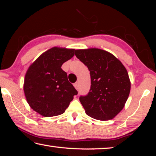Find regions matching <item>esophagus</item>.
<instances>
[{
  "mask_svg": "<svg viewBox=\"0 0 156 156\" xmlns=\"http://www.w3.org/2000/svg\"><path fill=\"white\" fill-rule=\"evenodd\" d=\"M73 86H74V87L76 88V90H78V89H79V84H78V83H74V84H73Z\"/></svg>",
  "mask_w": 156,
  "mask_h": 156,
  "instance_id": "obj_1",
  "label": "esophagus"
}]
</instances>
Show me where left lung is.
<instances>
[{
    "label": "left lung",
    "instance_id": "8db88e82",
    "mask_svg": "<svg viewBox=\"0 0 156 156\" xmlns=\"http://www.w3.org/2000/svg\"><path fill=\"white\" fill-rule=\"evenodd\" d=\"M75 55L90 72V91L80 97L85 113L99 120L114 118L125 107L131 90L125 67L112 54L98 48L76 49Z\"/></svg>",
    "mask_w": 156,
    "mask_h": 156
}]
</instances>
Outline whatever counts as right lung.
<instances>
[{"mask_svg":"<svg viewBox=\"0 0 156 156\" xmlns=\"http://www.w3.org/2000/svg\"><path fill=\"white\" fill-rule=\"evenodd\" d=\"M74 49L54 47L29 67L23 90L27 103L44 117L62 114L78 91L69 82L62 64L74 56Z\"/></svg>","mask_w":156,"mask_h":156,"instance_id":"obj_1","label":"right lung"}]
</instances>
